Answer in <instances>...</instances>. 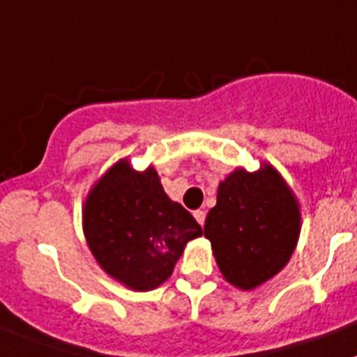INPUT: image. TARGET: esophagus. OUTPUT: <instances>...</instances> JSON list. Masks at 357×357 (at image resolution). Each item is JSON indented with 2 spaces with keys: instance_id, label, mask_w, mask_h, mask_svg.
Returning <instances> with one entry per match:
<instances>
[{
  "instance_id": "34e87169",
  "label": "esophagus",
  "mask_w": 357,
  "mask_h": 357,
  "mask_svg": "<svg viewBox=\"0 0 357 357\" xmlns=\"http://www.w3.org/2000/svg\"><path fill=\"white\" fill-rule=\"evenodd\" d=\"M205 211H196V212H194V218H196V221H197V223H199V225H202V227H203V225H205Z\"/></svg>"
}]
</instances>
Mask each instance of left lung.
Returning <instances> with one entry per match:
<instances>
[{"mask_svg": "<svg viewBox=\"0 0 357 357\" xmlns=\"http://www.w3.org/2000/svg\"><path fill=\"white\" fill-rule=\"evenodd\" d=\"M215 263L225 280L256 289L289 263L299 236L296 197L272 167L236 170L218 188V203L205 220Z\"/></svg>", "mask_w": 357, "mask_h": 357, "instance_id": "8db88e82", "label": "left lung"}]
</instances>
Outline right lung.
I'll list each match as a JSON object with an SVG mask.
<instances>
[{
  "label": "right lung",
  "instance_id": "add662e5",
  "mask_svg": "<svg viewBox=\"0 0 357 357\" xmlns=\"http://www.w3.org/2000/svg\"><path fill=\"white\" fill-rule=\"evenodd\" d=\"M92 254L107 274L134 290L160 287L202 227L170 202L158 172H136L123 160L98 181L83 211Z\"/></svg>",
  "mask_w": 357,
  "mask_h": 357
}]
</instances>
